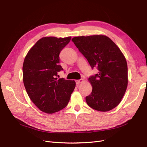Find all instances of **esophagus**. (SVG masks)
<instances>
[{
  "instance_id": "obj_1",
  "label": "esophagus",
  "mask_w": 147,
  "mask_h": 147,
  "mask_svg": "<svg viewBox=\"0 0 147 147\" xmlns=\"http://www.w3.org/2000/svg\"><path fill=\"white\" fill-rule=\"evenodd\" d=\"M84 82V79H79V80H77L76 81V82L77 84H80V83H82V82Z\"/></svg>"
}]
</instances>
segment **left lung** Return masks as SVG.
Returning <instances> with one entry per match:
<instances>
[{"label": "left lung", "instance_id": "8db88e82", "mask_svg": "<svg viewBox=\"0 0 147 147\" xmlns=\"http://www.w3.org/2000/svg\"><path fill=\"white\" fill-rule=\"evenodd\" d=\"M71 40L91 67L98 69V74L88 79L92 92L86 98L87 105L101 112L113 109L121 102L128 83L125 55L106 35L79 36Z\"/></svg>", "mask_w": 147, "mask_h": 147}]
</instances>
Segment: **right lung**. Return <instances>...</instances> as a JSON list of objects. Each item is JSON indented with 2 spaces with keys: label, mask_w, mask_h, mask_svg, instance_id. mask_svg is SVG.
<instances>
[{
  "label": "right lung",
  "mask_w": 147,
  "mask_h": 147,
  "mask_svg": "<svg viewBox=\"0 0 147 147\" xmlns=\"http://www.w3.org/2000/svg\"><path fill=\"white\" fill-rule=\"evenodd\" d=\"M71 37H42L33 46L24 60L23 82L31 101L46 113L67 106L76 87L74 80L57 79L62 70L59 54Z\"/></svg>",
  "instance_id": "add662e5"
}]
</instances>
